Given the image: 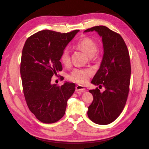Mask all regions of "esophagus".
Returning <instances> with one entry per match:
<instances>
[{
    "instance_id": "34e87169",
    "label": "esophagus",
    "mask_w": 149,
    "mask_h": 149,
    "mask_svg": "<svg viewBox=\"0 0 149 149\" xmlns=\"http://www.w3.org/2000/svg\"><path fill=\"white\" fill-rule=\"evenodd\" d=\"M85 89V87H84V86H82V85H77L76 86H75V91H81V92H84Z\"/></svg>"
}]
</instances>
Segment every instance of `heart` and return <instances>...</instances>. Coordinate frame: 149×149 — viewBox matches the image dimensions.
I'll use <instances>...</instances> for the list:
<instances>
[{
	"label": "heart",
	"mask_w": 149,
	"mask_h": 149,
	"mask_svg": "<svg viewBox=\"0 0 149 149\" xmlns=\"http://www.w3.org/2000/svg\"><path fill=\"white\" fill-rule=\"evenodd\" d=\"M75 47L82 50L89 56L90 58L95 56L98 50L97 42L91 38H84L79 40ZM60 61L63 65H68L70 62V52L68 49H64L60 54ZM93 74V71L89 68H75L68 76V79L77 83L78 84H84Z\"/></svg>",
	"instance_id": "b5f03b06"
}]
</instances>
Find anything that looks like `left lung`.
Listing matches in <instances>:
<instances>
[{
	"label": "left lung",
	"mask_w": 149,
	"mask_h": 149,
	"mask_svg": "<svg viewBox=\"0 0 149 149\" xmlns=\"http://www.w3.org/2000/svg\"><path fill=\"white\" fill-rule=\"evenodd\" d=\"M95 31L102 37L103 54L99 70L91 84L104 87L100 92L98 87L89 91L93 101L88 107L89 119L97 124L107 125L119 116L124 108L130 91L131 64L130 54L120 34L107 27L95 26L84 31Z\"/></svg>",
	"instance_id": "obj_1"
}]
</instances>
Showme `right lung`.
I'll list each match as a JSON object with an SVG mask.
<instances>
[{
  "label": "right lung",
  "mask_w": 149,
  "mask_h": 149,
  "mask_svg": "<svg viewBox=\"0 0 149 149\" xmlns=\"http://www.w3.org/2000/svg\"><path fill=\"white\" fill-rule=\"evenodd\" d=\"M79 31L42 30L25 42L20 65L24 94L29 109L41 122L52 123L61 119L75 91L73 83L58 86L51 84V78L62 70L60 54Z\"/></svg>",
  "instance_id": "add662e5"
}]
</instances>
